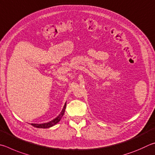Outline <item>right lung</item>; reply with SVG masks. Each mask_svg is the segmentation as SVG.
Segmentation results:
<instances>
[{"label": "right lung", "instance_id": "right-lung-1", "mask_svg": "<svg viewBox=\"0 0 155 155\" xmlns=\"http://www.w3.org/2000/svg\"><path fill=\"white\" fill-rule=\"evenodd\" d=\"M66 103H65V104L64 105L63 108H62L61 114H60L58 116H57L56 118L53 119L52 120L48 122V123H43V124H32V125L34 126L35 127H37V128H41V129L50 128V127L54 126L56 124H57L58 123V122H60V120H61V118H62V116H63L64 114L65 108H66Z\"/></svg>", "mask_w": 155, "mask_h": 155}]
</instances>
